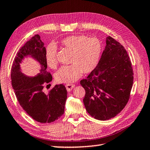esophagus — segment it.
<instances>
[{"label": "esophagus", "instance_id": "esophagus-1", "mask_svg": "<svg viewBox=\"0 0 150 150\" xmlns=\"http://www.w3.org/2000/svg\"><path fill=\"white\" fill-rule=\"evenodd\" d=\"M66 87L67 90L68 91V92H70V91L72 90V89L73 88L75 87V84H66Z\"/></svg>", "mask_w": 150, "mask_h": 150}]
</instances>
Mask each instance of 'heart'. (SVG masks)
Here are the masks:
<instances>
[{
  "instance_id": "heart-1",
  "label": "heart",
  "mask_w": 150,
  "mask_h": 150,
  "mask_svg": "<svg viewBox=\"0 0 150 150\" xmlns=\"http://www.w3.org/2000/svg\"><path fill=\"white\" fill-rule=\"evenodd\" d=\"M61 45L72 54L68 66H62L56 73V81L61 83H71L81 77L83 73H88L94 69L100 59L102 47L96 38L84 35H75L64 38ZM57 48L50 43L45 51V61L50 68L55 69L58 65Z\"/></svg>"
}]
</instances>
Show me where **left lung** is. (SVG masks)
<instances>
[{
	"label": "left lung",
	"mask_w": 150,
	"mask_h": 150,
	"mask_svg": "<svg viewBox=\"0 0 150 150\" xmlns=\"http://www.w3.org/2000/svg\"><path fill=\"white\" fill-rule=\"evenodd\" d=\"M80 83L86 110L99 120L115 117L127 105L133 84L132 64L126 50L110 36L96 68Z\"/></svg>",
	"instance_id": "obj_1"
}]
</instances>
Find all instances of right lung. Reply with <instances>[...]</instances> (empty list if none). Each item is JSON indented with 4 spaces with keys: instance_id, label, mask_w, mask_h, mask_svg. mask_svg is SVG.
I'll use <instances>...</instances> for the list:
<instances>
[{
    "instance_id": "1",
    "label": "right lung",
    "mask_w": 150,
    "mask_h": 150,
    "mask_svg": "<svg viewBox=\"0 0 150 150\" xmlns=\"http://www.w3.org/2000/svg\"><path fill=\"white\" fill-rule=\"evenodd\" d=\"M45 47L38 34L23 45L14 58L11 71V85L17 101L25 112L34 120L43 124L54 122L63 115L67 99V90L63 84H57L49 91L43 88L50 85L52 75L47 71ZM29 56L40 64V73L28 77L22 73L20 64Z\"/></svg>"
}]
</instances>
